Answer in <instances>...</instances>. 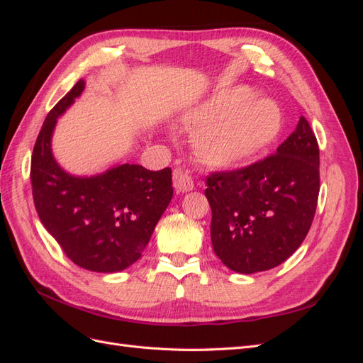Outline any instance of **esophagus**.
<instances>
[{
  "label": "esophagus",
  "mask_w": 363,
  "mask_h": 363,
  "mask_svg": "<svg viewBox=\"0 0 363 363\" xmlns=\"http://www.w3.org/2000/svg\"><path fill=\"white\" fill-rule=\"evenodd\" d=\"M174 188L177 192H189L194 189V180L188 172H184L182 168H175L172 172Z\"/></svg>",
  "instance_id": "1"
}]
</instances>
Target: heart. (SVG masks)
I'll return each instance as SVG.
<instances>
[{
  "instance_id": "1",
  "label": "heart",
  "mask_w": 363,
  "mask_h": 363,
  "mask_svg": "<svg viewBox=\"0 0 363 363\" xmlns=\"http://www.w3.org/2000/svg\"><path fill=\"white\" fill-rule=\"evenodd\" d=\"M199 155L213 167H236L251 160L276 139L281 127L279 107L255 96L247 86L218 91L186 113Z\"/></svg>"
}]
</instances>
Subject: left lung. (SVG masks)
<instances>
[{"label": "left lung", "instance_id": "8db88e82", "mask_svg": "<svg viewBox=\"0 0 363 363\" xmlns=\"http://www.w3.org/2000/svg\"><path fill=\"white\" fill-rule=\"evenodd\" d=\"M206 184L212 245L224 265L240 274L279 267L309 232L320 194V148L307 119L274 155L212 172Z\"/></svg>", "mask_w": 363, "mask_h": 363}]
</instances>
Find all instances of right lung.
I'll return each instance as SVG.
<instances>
[{"mask_svg": "<svg viewBox=\"0 0 363 363\" xmlns=\"http://www.w3.org/2000/svg\"><path fill=\"white\" fill-rule=\"evenodd\" d=\"M84 80L52 107L31 156V189L40 223L75 265L94 272H118L142 256L172 199L171 168L150 171L118 164L103 174L77 177L52 156L57 118L80 96Z\"/></svg>", "mask_w": 363, "mask_h": 363, "instance_id": "obj_1", "label": "right lung"}]
</instances>
